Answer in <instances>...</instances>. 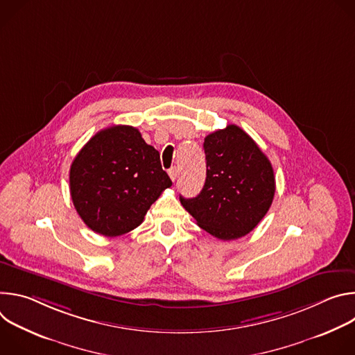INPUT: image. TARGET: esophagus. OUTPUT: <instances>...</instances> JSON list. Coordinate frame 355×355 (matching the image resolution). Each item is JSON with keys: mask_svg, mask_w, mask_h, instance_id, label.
Here are the masks:
<instances>
[{"mask_svg": "<svg viewBox=\"0 0 355 355\" xmlns=\"http://www.w3.org/2000/svg\"><path fill=\"white\" fill-rule=\"evenodd\" d=\"M177 174H178V171H177V168H175V167H173V168H170V170H168V175H170V178H171L173 181H175Z\"/></svg>", "mask_w": 355, "mask_h": 355, "instance_id": "esophagus-1", "label": "esophagus"}]
</instances>
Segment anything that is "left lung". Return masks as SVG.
Returning <instances> with one entry per match:
<instances>
[{"mask_svg": "<svg viewBox=\"0 0 355 355\" xmlns=\"http://www.w3.org/2000/svg\"><path fill=\"white\" fill-rule=\"evenodd\" d=\"M205 185L195 198L180 196L198 226L220 240H234L254 229L268 212L274 170L257 143L227 125L205 137Z\"/></svg>", "mask_w": 355, "mask_h": 355, "instance_id": "left-lung-1", "label": "left lung"}]
</instances>
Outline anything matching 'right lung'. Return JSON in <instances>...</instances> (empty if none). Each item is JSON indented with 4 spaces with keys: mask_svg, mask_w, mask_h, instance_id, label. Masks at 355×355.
<instances>
[{
    "mask_svg": "<svg viewBox=\"0 0 355 355\" xmlns=\"http://www.w3.org/2000/svg\"><path fill=\"white\" fill-rule=\"evenodd\" d=\"M159 151L133 126L95 133L70 167V193L83 222L107 237L137 227L151 204L171 187Z\"/></svg>",
    "mask_w": 355,
    "mask_h": 355,
    "instance_id": "obj_1",
    "label": "right lung"
}]
</instances>
